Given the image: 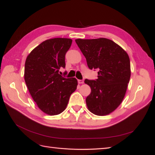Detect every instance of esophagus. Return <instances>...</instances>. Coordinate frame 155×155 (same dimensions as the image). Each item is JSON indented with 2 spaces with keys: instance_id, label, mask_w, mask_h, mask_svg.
Here are the masks:
<instances>
[{
  "instance_id": "1",
  "label": "esophagus",
  "mask_w": 155,
  "mask_h": 155,
  "mask_svg": "<svg viewBox=\"0 0 155 155\" xmlns=\"http://www.w3.org/2000/svg\"><path fill=\"white\" fill-rule=\"evenodd\" d=\"M78 83L79 84H83L84 83V81L83 80H78Z\"/></svg>"
}]
</instances>
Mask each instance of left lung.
I'll return each mask as SVG.
<instances>
[{
    "label": "left lung",
    "instance_id": "left-lung-1",
    "mask_svg": "<svg viewBox=\"0 0 155 155\" xmlns=\"http://www.w3.org/2000/svg\"><path fill=\"white\" fill-rule=\"evenodd\" d=\"M76 42L90 69L98 70L96 81H84L91 88L86 106L95 115H108L117 108L125 95L131 75L128 54L106 38L78 39Z\"/></svg>",
    "mask_w": 155,
    "mask_h": 155
}]
</instances>
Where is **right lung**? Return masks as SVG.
<instances>
[{
    "label": "right lung",
    "instance_id": "add662e5",
    "mask_svg": "<svg viewBox=\"0 0 155 155\" xmlns=\"http://www.w3.org/2000/svg\"><path fill=\"white\" fill-rule=\"evenodd\" d=\"M72 42L67 38L46 40L26 58L25 81L33 100L46 114L62 113L77 88L75 78H65L58 74L60 68L65 67V56Z\"/></svg>",
    "mask_w": 155,
    "mask_h": 155
}]
</instances>
